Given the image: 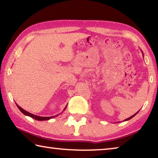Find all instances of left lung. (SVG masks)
Instances as JSON below:
<instances>
[{
	"mask_svg": "<svg viewBox=\"0 0 158 158\" xmlns=\"http://www.w3.org/2000/svg\"><path fill=\"white\" fill-rule=\"evenodd\" d=\"M141 52H142V51H141ZM142 53H143V52H142ZM139 111H138V112H137V113H136L135 114V115H133L132 116H131V117H129V118H127V119H125V120H124V121H127V120H129V119H132V117H135V115H136V114L139 113Z\"/></svg>",
	"mask_w": 158,
	"mask_h": 158,
	"instance_id": "8db88e82",
	"label": "left lung"
}]
</instances>
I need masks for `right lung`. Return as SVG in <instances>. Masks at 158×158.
I'll list each match as a JSON object with an SVG mask.
<instances>
[{"instance_id": "obj_1", "label": "right lung", "mask_w": 158, "mask_h": 158, "mask_svg": "<svg viewBox=\"0 0 158 158\" xmlns=\"http://www.w3.org/2000/svg\"><path fill=\"white\" fill-rule=\"evenodd\" d=\"M16 104V103H15ZM16 105H17V106L18 107V109H19V110L20 111H21L23 115H27V116H29V117H32V118H33V119H36V120H38V121H46V120H49V119H52V118H54V117H57L58 116V115H60V114H58V115H54V116H52V117H41V116H38V115H34V114H32V113H29V112H28V111H26V110H24V109H23L22 107H20L18 104H16ZM67 106V105H66ZM66 106H65V108L64 109V110H63V111L65 109H66ZM62 111V112H63Z\"/></svg>"}]
</instances>
